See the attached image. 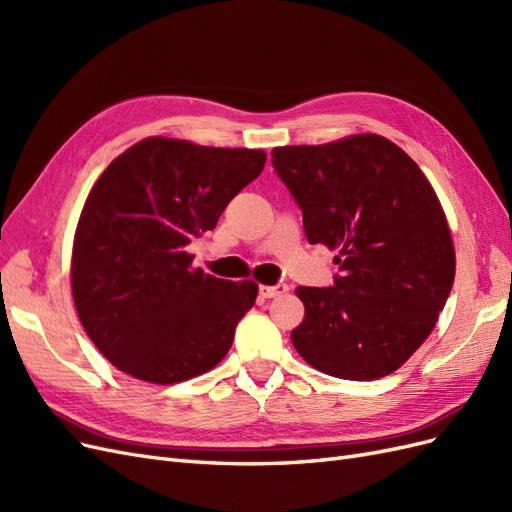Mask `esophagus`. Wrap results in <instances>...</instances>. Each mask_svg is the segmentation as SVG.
<instances>
[{"label": "esophagus", "mask_w": 512, "mask_h": 512, "mask_svg": "<svg viewBox=\"0 0 512 512\" xmlns=\"http://www.w3.org/2000/svg\"><path fill=\"white\" fill-rule=\"evenodd\" d=\"M260 297L262 299H273V297H280V294L288 292V284H275V286H260Z\"/></svg>", "instance_id": "1"}]
</instances>
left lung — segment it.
I'll return each mask as SVG.
<instances>
[{
	"instance_id": "8db88e82",
	"label": "left lung",
	"mask_w": 512,
	"mask_h": 512,
	"mask_svg": "<svg viewBox=\"0 0 512 512\" xmlns=\"http://www.w3.org/2000/svg\"><path fill=\"white\" fill-rule=\"evenodd\" d=\"M271 156L307 241L339 250L333 286L297 288L305 318L292 346L342 380L393 374L436 327L455 282L451 230L431 183L378 134L277 147Z\"/></svg>"
}]
</instances>
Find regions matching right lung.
<instances>
[{
	"instance_id": "right-lung-1",
	"label": "right lung",
	"mask_w": 512,
	"mask_h": 512,
	"mask_svg": "<svg viewBox=\"0 0 512 512\" xmlns=\"http://www.w3.org/2000/svg\"><path fill=\"white\" fill-rule=\"evenodd\" d=\"M265 162L258 149L153 136L108 164L76 226L72 294L89 339L117 369L175 384L224 359L258 284L192 269L188 245Z\"/></svg>"
}]
</instances>
